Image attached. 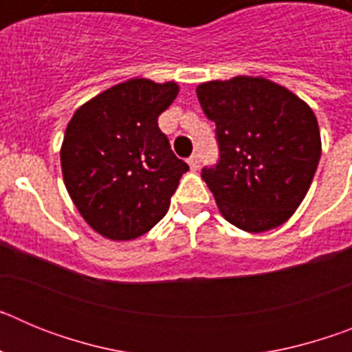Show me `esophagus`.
Segmentation results:
<instances>
[{
	"label": "esophagus",
	"instance_id": "obj_1",
	"mask_svg": "<svg viewBox=\"0 0 352 352\" xmlns=\"http://www.w3.org/2000/svg\"><path fill=\"white\" fill-rule=\"evenodd\" d=\"M199 164H201V162H199L197 155H192V157L188 158V166H190L192 170H197L199 169Z\"/></svg>",
	"mask_w": 352,
	"mask_h": 352
}]
</instances>
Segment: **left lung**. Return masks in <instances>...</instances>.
Listing matches in <instances>:
<instances>
[{
	"label": "left lung",
	"mask_w": 352,
	"mask_h": 352,
	"mask_svg": "<svg viewBox=\"0 0 352 352\" xmlns=\"http://www.w3.org/2000/svg\"><path fill=\"white\" fill-rule=\"evenodd\" d=\"M195 91L217 125L220 160L203 169V179L223 219L247 232L287 222L321 158V132L310 105L264 77L208 80Z\"/></svg>",
	"instance_id": "1"
}]
</instances>
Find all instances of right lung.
<instances>
[{"mask_svg": "<svg viewBox=\"0 0 352 352\" xmlns=\"http://www.w3.org/2000/svg\"><path fill=\"white\" fill-rule=\"evenodd\" d=\"M179 86L129 79L80 105L65 130L61 173L93 231L113 241L146 234L169 210L188 170L158 129Z\"/></svg>", "mask_w": 352, "mask_h": 352, "instance_id": "1", "label": "right lung"}]
</instances>
